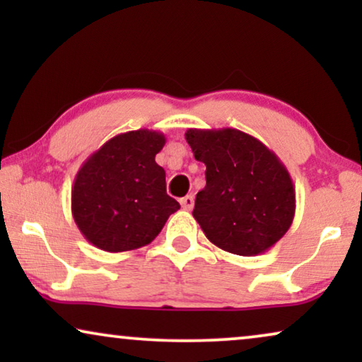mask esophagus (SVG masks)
<instances>
[{"mask_svg": "<svg viewBox=\"0 0 362 362\" xmlns=\"http://www.w3.org/2000/svg\"><path fill=\"white\" fill-rule=\"evenodd\" d=\"M180 202H181L182 209L191 211V209H192V206H194V196H192V194H187V196L182 197V199H181Z\"/></svg>", "mask_w": 362, "mask_h": 362, "instance_id": "obj_1", "label": "esophagus"}]
</instances>
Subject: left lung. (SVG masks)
I'll use <instances>...</instances> for the list:
<instances>
[{"instance_id": "obj_1", "label": "left lung", "mask_w": 362, "mask_h": 362, "mask_svg": "<svg viewBox=\"0 0 362 362\" xmlns=\"http://www.w3.org/2000/svg\"><path fill=\"white\" fill-rule=\"evenodd\" d=\"M185 136L206 165V186L192 216L207 239L244 257L274 247L295 217V186L280 158L235 128H189Z\"/></svg>"}]
</instances>
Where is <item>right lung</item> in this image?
I'll return each instance as SVG.
<instances>
[{
	"label": "right lung",
	"mask_w": 362,
	"mask_h": 362,
	"mask_svg": "<svg viewBox=\"0 0 362 362\" xmlns=\"http://www.w3.org/2000/svg\"><path fill=\"white\" fill-rule=\"evenodd\" d=\"M160 132L120 133L83 161L72 186V216L82 235L105 252L148 245L180 202L166 194V173L155 161Z\"/></svg>",
	"instance_id": "1"
}]
</instances>
